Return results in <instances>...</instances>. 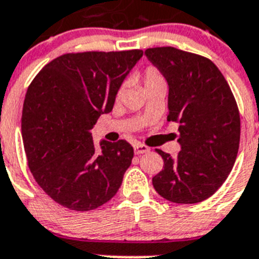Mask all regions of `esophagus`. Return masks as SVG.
<instances>
[{"instance_id":"obj_1","label":"esophagus","mask_w":259,"mask_h":259,"mask_svg":"<svg viewBox=\"0 0 259 259\" xmlns=\"http://www.w3.org/2000/svg\"><path fill=\"white\" fill-rule=\"evenodd\" d=\"M135 149V154L140 155V154H144V153H148L149 152V148L146 145H143V144H136V145L134 146Z\"/></svg>"}]
</instances>
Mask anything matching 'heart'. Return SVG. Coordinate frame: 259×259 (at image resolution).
Returning a JSON list of instances; mask_svg holds the SVG:
<instances>
[{
	"label": "heart",
	"mask_w": 259,
	"mask_h": 259,
	"mask_svg": "<svg viewBox=\"0 0 259 259\" xmlns=\"http://www.w3.org/2000/svg\"><path fill=\"white\" fill-rule=\"evenodd\" d=\"M161 83H164L162 75L159 74L155 68L153 67L148 68L145 72V87L153 85V84H161ZM120 93H122V91H120ZM120 93H119V95H120Z\"/></svg>",
	"instance_id": "heart-1"
}]
</instances>
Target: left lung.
<instances>
[{
    "label": "left lung",
    "instance_id": "1",
    "mask_svg": "<svg viewBox=\"0 0 259 259\" xmlns=\"http://www.w3.org/2000/svg\"><path fill=\"white\" fill-rule=\"evenodd\" d=\"M146 58L168 84V122L179 124L176 157L157 149L163 168L153 178L171 202L197 203L226 182L236 161L240 115L231 88L210 59L176 48H152Z\"/></svg>",
    "mask_w": 259,
    "mask_h": 259
}]
</instances>
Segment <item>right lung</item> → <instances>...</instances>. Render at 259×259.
I'll return each mask as SVG.
<instances>
[{"label":"right lung","instance_id":"add662e5","mask_svg":"<svg viewBox=\"0 0 259 259\" xmlns=\"http://www.w3.org/2000/svg\"><path fill=\"white\" fill-rule=\"evenodd\" d=\"M143 50L85 52L53 59L28 87L22 136L31 172L42 191L70 210L97 209L115 196L131 166L125 140L100 141L92 128L113 110L118 91Z\"/></svg>","mask_w":259,"mask_h":259}]
</instances>
